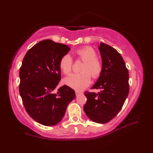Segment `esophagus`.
I'll return each mask as SVG.
<instances>
[{
  "mask_svg": "<svg viewBox=\"0 0 153 153\" xmlns=\"http://www.w3.org/2000/svg\"><path fill=\"white\" fill-rule=\"evenodd\" d=\"M75 92H76V95H79V94H80V93H82V92H80L79 91H75Z\"/></svg>",
  "mask_w": 153,
  "mask_h": 153,
  "instance_id": "34e87169",
  "label": "esophagus"
}]
</instances>
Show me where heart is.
I'll return each instance as SVG.
<instances>
[{"instance_id": "b5f03b06", "label": "heart", "mask_w": 153, "mask_h": 153, "mask_svg": "<svg viewBox=\"0 0 153 153\" xmlns=\"http://www.w3.org/2000/svg\"><path fill=\"white\" fill-rule=\"evenodd\" d=\"M76 59L83 61L80 68L82 72L70 75L64 79V83L71 88L82 90L89 85L91 79H97L102 71V64L98 58L97 53L92 47H85L76 51ZM73 66V60L69 54H65L59 61V68L64 74H69Z\"/></svg>"}]
</instances>
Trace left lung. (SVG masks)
<instances>
[{
  "label": "left lung",
  "instance_id": "left-lung-1",
  "mask_svg": "<svg viewBox=\"0 0 153 153\" xmlns=\"http://www.w3.org/2000/svg\"><path fill=\"white\" fill-rule=\"evenodd\" d=\"M102 71L91 89H100L98 93L85 91L87 102L83 106L88 118L96 123L108 122L122 109L128 95L129 74L122 56L115 48L100 43L99 47Z\"/></svg>",
  "mask_w": 153,
  "mask_h": 153
}]
</instances>
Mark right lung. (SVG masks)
Wrapping results in <instances>:
<instances>
[{"label":"right lung","instance_id":"obj_1","mask_svg":"<svg viewBox=\"0 0 153 153\" xmlns=\"http://www.w3.org/2000/svg\"><path fill=\"white\" fill-rule=\"evenodd\" d=\"M70 48L47 39L29 50L19 69V91L31 118L42 125L57 124L75 97L74 90L64 85L54 90L61 79L59 61Z\"/></svg>","mask_w":153,"mask_h":153}]
</instances>
